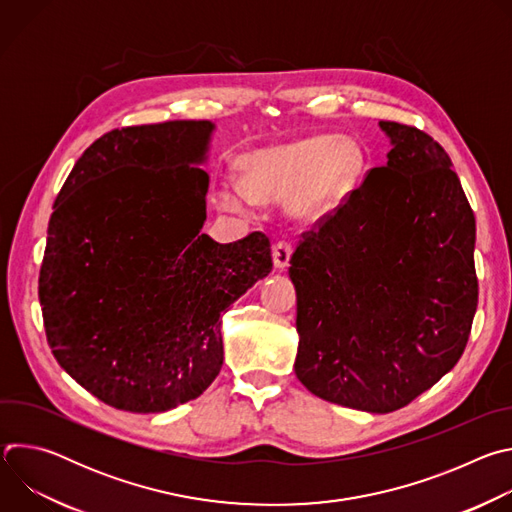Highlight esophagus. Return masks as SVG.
Returning <instances> with one entry per match:
<instances>
[{"label": "esophagus", "instance_id": "obj_1", "mask_svg": "<svg viewBox=\"0 0 512 512\" xmlns=\"http://www.w3.org/2000/svg\"><path fill=\"white\" fill-rule=\"evenodd\" d=\"M291 253H294V249H291L289 243H285V241L275 243V245H273V251H271V255H273V265H275L279 271L287 269L289 259H291Z\"/></svg>", "mask_w": 512, "mask_h": 512}]
</instances>
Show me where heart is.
Wrapping results in <instances>:
<instances>
[{"label": "heart", "instance_id": "b5f03b06", "mask_svg": "<svg viewBox=\"0 0 512 512\" xmlns=\"http://www.w3.org/2000/svg\"><path fill=\"white\" fill-rule=\"evenodd\" d=\"M360 170L356 141L312 135L247 154L241 160L243 180L227 178L216 202L227 212L249 214L257 200L285 198L291 216L312 223L342 204Z\"/></svg>", "mask_w": 512, "mask_h": 512}]
</instances>
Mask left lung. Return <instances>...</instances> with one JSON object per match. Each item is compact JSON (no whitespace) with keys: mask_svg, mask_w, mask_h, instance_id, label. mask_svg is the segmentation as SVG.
Listing matches in <instances>:
<instances>
[{"mask_svg":"<svg viewBox=\"0 0 512 512\" xmlns=\"http://www.w3.org/2000/svg\"><path fill=\"white\" fill-rule=\"evenodd\" d=\"M379 127L387 164L304 235L289 277L302 385L336 405L391 413L466 348L478 306L476 221L440 143L395 121Z\"/></svg>","mask_w":512,"mask_h":512,"instance_id":"1","label":"left lung"}]
</instances>
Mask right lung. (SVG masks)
Masks as SVG:
<instances>
[{
  "label": "right lung",
  "mask_w": 512,
  "mask_h": 512,
  "mask_svg": "<svg viewBox=\"0 0 512 512\" xmlns=\"http://www.w3.org/2000/svg\"><path fill=\"white\" fill-rule=\"evenodd\" d=\"M212 121L113 129L56 196L40 267L46 338L103 403L160 413L223 367L221 314L267 277L263 233L221 245L206 221Z\"/></svg>",
  "instance_id": "add662e5"
}]
</instances>
